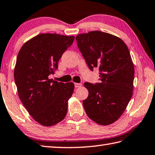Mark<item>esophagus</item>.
<instances>
[{
  "mask_svg": "<svg viewBox=\"0 0 155 155\" xmlns=\"http://www.w3.org/2000/svg\"><path fill=\"white\" fill-rule=\"evenodd\" d=\"M75 87H80L81 86V84H79V83H75Z\"/></svg>",
  "mask_w": 155,
  "mask_h": 155,
  "instance_id": "obj_1",
  "label": "esophagus"
}]
</instances>
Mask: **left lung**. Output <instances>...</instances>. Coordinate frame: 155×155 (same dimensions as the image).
I'll return each mask as SVG.
<instances>
[{"label": "left lung", "mask_w": 155, "mask_h": 155, "mask_svg": "<svg viewBox=\"0 0 155 155\" xmlns=\"http://www.w3.org/2000/svg\"><path fill=\"white\" fill-rule=\"evenodd\" d=\"M79 50L89 69L98 68L100 83H84L88 96L83 101L90 119L107 125L117 120L133 94L134 68L129 49L119 38L101 31L79 34Z\"/></svg>", "instance_id": "1"}]
</instances>
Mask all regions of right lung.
<instances>
[{
    "label": "right lung",
    "mask_w": 155,
    "mask_h": 155,
    "mask_svg": "<svg viewBox=\"0 0 155 155\" xmlns=\"http://www.w3.org/2000/svg\"><path fill=\"white\" fill-rule=\"evenodd\" d=\"M74 36L41 34L22 46L17 55L14 79L20 100L35 121L44 126L61 121L68 113L72 82L48 79L58 62L74 41Z\"/></svg>",
    "instance_id": "right-lung-1"
}]
</instances>
